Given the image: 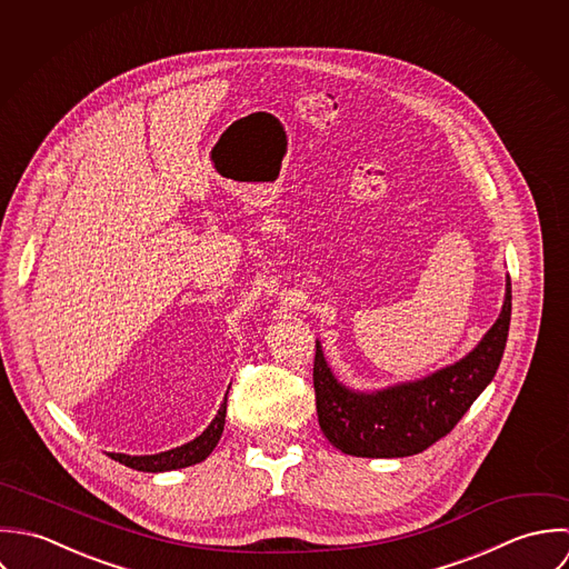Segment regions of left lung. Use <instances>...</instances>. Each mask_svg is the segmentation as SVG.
I'll list each match as a JSON object with an SVG mask.
<instances>
[{"instance_id": "8db88e82", "label": "left lung", "mask_w": 569, "mask_h": 569, "mask_svg": "<svg viewBox=\"0 0 569 569\" xmlns=\"http://www.w3.org/2000/svg\"><path fill=\"white\" fill-rule=\"evenodd\" d=\"M510 310L512 290L506 277L499 319L463 358L425 378L376 391L345 387L317 341L315 391L323 436L353 457H409L436 445L495 378L508 341Z\"/></svg>"}]
</instances>
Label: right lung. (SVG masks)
<instances>
[{"mask_svg": "<svg viewBox=\"0 0 569 569\" xmlns=\"http://www.w3.org/2000/svg\"><path fill=\"white\" fill-rule=\"evenodd\" d=\"M224 420H227V398L218 411V416L213 418V422L191 442L176 447L171 451H162L156 455H124L110 453L112 459L133 468V470H142V472H164V470H178V468H187L193 463L204 461L209 455L213 453V449L218 447L222 431H224Z\"/></svg>", "mask_w": 569, "mask_h": 569, "instance_id": "obj_1", "label": "right lung"}]
</instances>
